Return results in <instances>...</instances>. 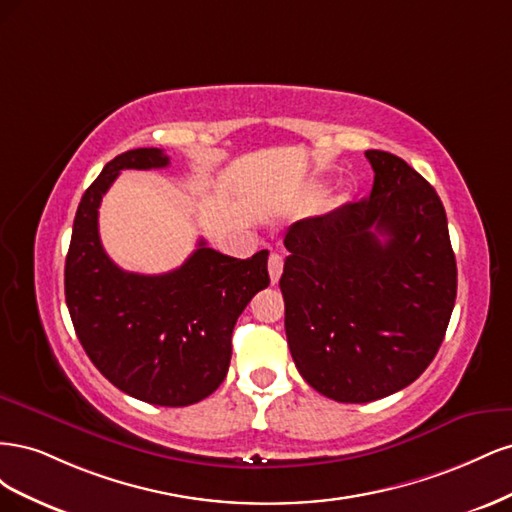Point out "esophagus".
Returning <instances> with one entry per match:
<instances>
[{
  "instance_id": "obj_1",
  "label": "esophagus",
  "mask_w": 512,
  "mask_h": 512,
  "mask_svg": "<svg viewBox=\"0 0 512 512\" xmlns=\"http://www.w3.org/2000/svg\"><path fill=\"white\" fill-rule=\"evenodd\" d=\"M282 271H284V258H282V254H271L269 256V275H271V282L275 284L277 280H280V275H282Z\"/></svg>"
}]
</instances>
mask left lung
Segmentation results:
<instances>
[{"mask_svg": "<svg viewBox=\"0 0 512 512\" xmlns=\"http://www.w3.org/2000/svg\"><path fill=\"white\" fill-rule=\"evenodd\" d=\"M359 203L294 222L280 288L299 374L324 397L367 404L406 389L436 356L457 297V262L436 190L369 149Z\"/></svg>", "mask_w": 512, "mask_h": 512, "instance_id": "left-lung-1", "label": "left lung"}]
</instances>
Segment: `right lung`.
<instances>
[{"mask_svg": "<svg viewBox=\"0 0 512 512\" xmlns=\"http://www.w3.org/2000/svg\"><path fill=\"white\" fill-rule=\"evenodd\" d=\"M168 162L162 149L145 147L102 168L76 209L64 286L76 337L100 374L147 404L181 408L222 384L235 322L271 280L267 250L239 260L203 239L179 269L162 275L123 271L106 256L98 232L102 196L121 170Z\"/></svg>", "mask_w": 512, "mask_h": 512, "instance_id": "right-lung-1", "label": "right lung"}]
</instances>
